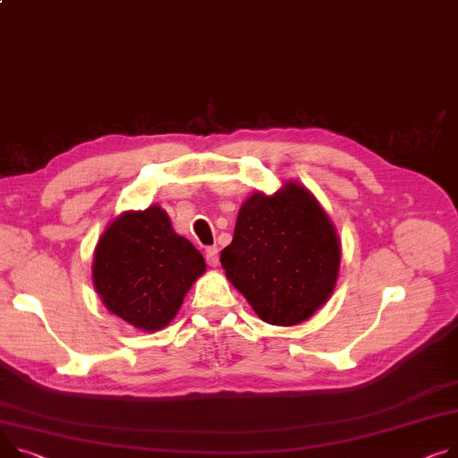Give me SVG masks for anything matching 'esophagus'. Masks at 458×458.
I'll list each match as a JSON object with an SVG mask.
<instances>
[{"label": "esophagus", "instance_id": "esophagus-1", "mask_svg": "<svg viewBox=\"0 0 458 458\" xmlns=\"http://www.w3.org/2000/svg\"><path fill=\"white\" fill-rule=\"evenodd\" d=\"M206 261L209 267H217L219 265V250L217 247H208L206 249Z\"/></svg>", "mask_w": 458, "mask_h": 458}]
</instances>
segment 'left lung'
<instances>
[{
    "label": "left lung",
    "mask_w": 458,
    "mask_h": 458,
    "mask_svg": "<svg viewBox=\"0 0 458 458\" xmlns=\"http://www.w3.org/2000/svg\"><path fill=\"white\" fill-rule=\"evenodd\" d=\"M221 265L263 322L296 326L333 294L341 239L317 197L289 180L276 193L256 191L242 202Z\"/></svg>",
    "instance_id": "left-lung-1"
}]
</instances>
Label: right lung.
<instances>
[{
  "mask_svg": "<svg viewBox=\"0 0 458 458\" xmlns=\"http://www.w3.org/2000/svg\"><path fill=\"white\" fill-rule=\"evenodd\" d=\"M206 261L178 235L158 204L123 211L99 237L91 280L105 308L141 331H160L178 313Z\"/></svg>",
  "mask_w": 458,
  "mask_h": 458,
  "instance_id": "right-lung-1",
  "label": "right lung"
}]
</instances>
